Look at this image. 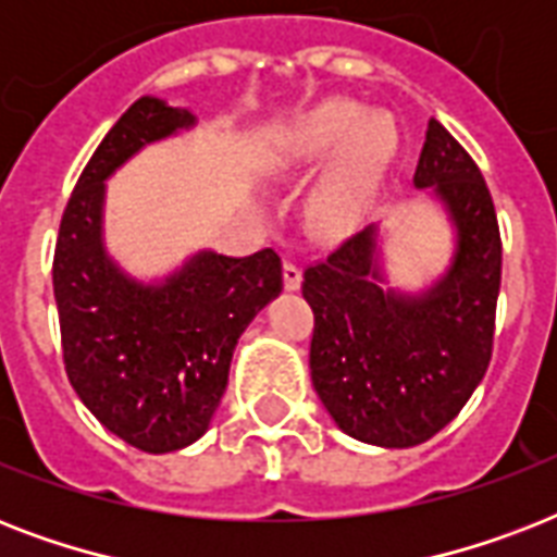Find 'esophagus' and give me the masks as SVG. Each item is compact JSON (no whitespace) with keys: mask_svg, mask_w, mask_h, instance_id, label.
<instances>
[{"mask_svg":"<svg viewBox=\"0 0 557 557\" xmlns=\"http://www.w3.org/2000/svg\"><path fill=\"white\" fill-rule=\"evenodd\" d=\"M300 280H304V271H300V265H295L292 260L283 262V286H286L288 292H295V288H300Z\"/></svg>","mask_w":557,"mask_h":557,"instance_id":"esophagus-1","label":"esophagus"}]
</instances>
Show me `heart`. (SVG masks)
I'll return each mask as SVG.
<instances>
[{
  "mask_svg": "<svg viewBox=\"0 0 557 557\" xmlns=\"http://www.w3.org/2000/svg\"><path fill=\"white\" fill-rule=\"evenodd\" d=\"M341 150L338 168L323 196V216L344 213L356 187L387 159L393 150V129L381 115H361L352 103H323L300 121L283 141V161L292 168H318Z\"/></svg>",
  "mask_w": 557,
  "mask_h": 557,
  "instance_id": "b5f03b06",
  "label": "heart"
}]
</instances>
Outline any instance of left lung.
<instances>
[{"instance_id": "obj_1", "label": "left lung", "mask_w": 557, "mask_h": 557, "mask_svg": "<svg viewBox=\"0 0 557 557\" xmlns=\"http://www.w3.org/2000/svg\"><path fill=\"white\" fill-rule=\"evenodd\" d=\"M413 185L433 187L457 227L454 262L440 283L422 295L384 288L375 225L304 271L314 393L341 431L379 448L436 436L492 361L500 227L483 173L440 121L428 124Z\"/></svg>"}]
</instances>
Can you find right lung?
<instances>
[{
	"label": "right lung",
	"instance_id": "right-lung-1",
	"mask_svg": "<svg viewBox=\"0 0 557 557\" xmlns=\"http://www.w3.org/2000/svg\"><path fill=\"white\" fill-rule=\"evenodd\" d=\"M193 124L187 109L159 98H138L117 117L65 205L51 271L74 393L107 431L147 454L187 448L208 431L236 341L283 292L271 248L199 251L161 283L129 277L107 253V178L141 147Z\"/></svg>",
	"mask_w": 557,
	"mask_h": 557
}]
</instances>
